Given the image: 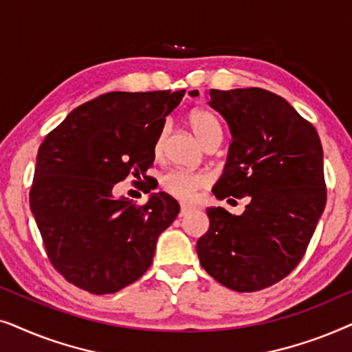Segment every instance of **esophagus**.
<instances>
[{
  "instance_id": "34e87169",
  "label": "esophagus",
  "mask_w": 352,
  "mask_h": 352,
  "mask_svg": "<svg viewBox=\"0 0 352 352\" xmlns=\"http://www.w3.org/2000/svg\"><path fill=\"white\" fill-rule=\"evenodd\" d=\"M192 208H194V206H190V205H186V204H181L179 216H186L187 213H189V211H192Z\"/></svg>"
}]
</instances>
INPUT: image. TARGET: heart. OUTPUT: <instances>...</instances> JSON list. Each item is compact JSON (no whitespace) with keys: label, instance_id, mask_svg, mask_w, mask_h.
I'll use <instances>...</instances> for the list:
<instances>
[{"label":"heart","instance_id":"1","mask_svg":"<svg viewBox=\"0 0 352 352\" xmlns=\"http://www.w3.org/2000/svg\"><path fill=\"white\" fill-rule=\"evenodd\" d=\"M189 124L195 136L199 138L201 144H206L210 139L221 138V124L216 120L214 115H211L206 110H192L189 115ZM166 138V126H163L157 134L155 144H153V151L160 153L163 148V142ZM210 184V176L204 171H190L182 170V168H173L162 177V187L168 194L176 197L181 200H190L195 195L197 190L204 189Z\"/></svg>","mask_w":352,"mask_h":352}]
</instances>
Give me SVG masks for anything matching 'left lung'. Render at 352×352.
Here are the masks:
<instances>
[{
  "mask_svg": "<svg viewBox=\"0 0 352 352\" xmlns=\"http://www.w3.org/2000/svg\"><path fill=\"white\" fill-rule=\"evenodd\" d=\"M208 104L232 133L213 194L219 200L248 197L250 204L240 216L221 206L206 210L210 228L197 242V253L221 285L259 292L300 264L324 213L322 144L312 123L271 91L210 89Z\"/></svg>",
  "mask_w": 352,
  "mask_h": 352,
  "instance_id": "left-lung-1",
  "label": "left lung"
}]
</instances>
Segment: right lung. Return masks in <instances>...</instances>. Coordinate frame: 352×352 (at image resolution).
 Masks as SVG:
<instances>
[{
    "instance_id": "1",
    "label": "right lung",
    "mask_w": 352,
    "mask_h": 352,
    "mask_svg": "<svg viewBox=\"0 0 352 352\" xmlns=\"http://www.w3.org/2000/svg\"><path fill=\"white\" fill-rule=\"evenodd\" d=\"M186 91L112 93L81 104L47 133L38 148L30 208L52 267L72 285L110 295L151 267L157 239L179 213L158 192L144 205L113 199L133 175L151 192L146 173L157 134Z\"/></svg>"
}]
</instances>
